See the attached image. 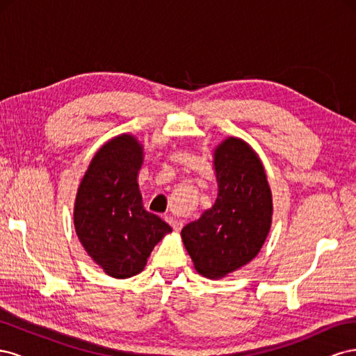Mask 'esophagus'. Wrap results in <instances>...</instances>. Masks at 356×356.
I'll return each instance as SVG.
<instances>
[{
	"instance_id": "esophagus-1",
	"label": "esophagus",
	"mask_w": 356,
	"mask_h": 356,
	"mask_svg": "<svg viewBox=\"0 0 356 356\" xmlns=\"http://www.w3.org/2000/svg\"><path fill=\"white\" fill-rule=\"evenodd\" d=\"M166 221L172 225V229H174L175 232H179L182 229V221L177 220L175 217H166Z\"/></svg>"
}]
</instances>
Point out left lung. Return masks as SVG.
I'll return each instance as SVG.
<instances>
[{
  "mask_svg": "<svg viewBox=\"0 0 356 356\" xmlns=\"http://www.w3.org/2000/svg\"><path fill=\"white\" fill-rule=\"evenodd\" d=\"M217 200L181 230L196 270L222 279L260 252L273 217L272 190L260 157L241 138L229 136L213 149Z\"/></svg>",
  "mask_w": 356,
  "mask_h": 356,
  "instance_id": "left-lung-1",
  "label": "left lung"
}]
</instances>
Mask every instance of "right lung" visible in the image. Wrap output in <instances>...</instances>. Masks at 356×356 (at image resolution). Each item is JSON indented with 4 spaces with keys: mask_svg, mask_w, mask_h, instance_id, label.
Returning <instances> with one entry per match:
<instances>
[{
    "mask_svg": "<svg viewBox=\"0 0 356 356\" xmlns=\"http://www.w3.org/2000/svg\"><path fill=\"white\" fill-rule=\"evenodd\" d=\"M144 145L131 134L106 141L80 182L74 203V227L84 251L115 279L144 270L154 246L172 232L145 211L138 186Z\"/></svg>",
    "mask_w": 356,
    "mask_h": 356,
    "instance_id": "add662e5",
    "label": "right lung"
}]
</instances>
